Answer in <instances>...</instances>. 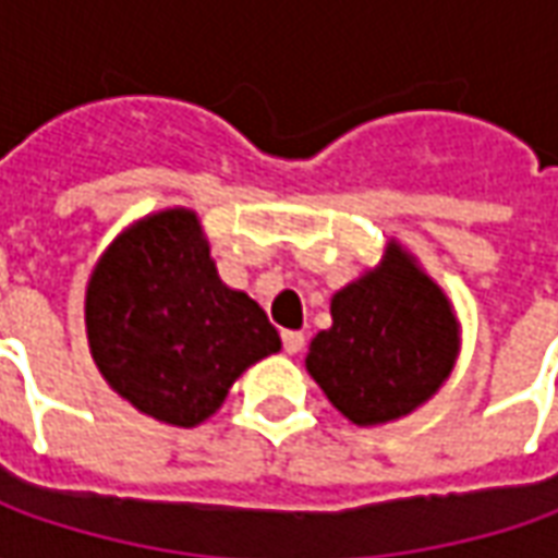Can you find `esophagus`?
Wrapping results in <instances>:
<instances>
[{
	"instance_id": "esophagus-1",
	"label": "esophagus",
	"mask_w": 558,
	"mask_h": 558,
	"mask_svg": "<svg viewBox=\"0 0 558 558\" xmlns=\"http://www.w3.org/2000/svg\"><path fill=\"white\" fill-rule=\"evenodd\" d=\"M306 343V337H303L301 330H282V345H286L288 355H298Z\"/></svg>"
}]
</instances>
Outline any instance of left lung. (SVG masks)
<instances>
[{
  "label": "left lung",
  "mask_w": 558,
  "mask_h": 558,
  "mask_svg": "<svg viewBox=\"0 0 558 558\" xmlns=\"http://www.w3.org/2000/svg\"><path fill=\"white\" fill-rule=\"evenodd\" d=\"M330 318L310 343L306 371L355 425L413 413L459 355V322L444 291L395 242L379 270L333 294Z\"/></svg>",
  "instance_id": "8db88e82"
}]
</instances>
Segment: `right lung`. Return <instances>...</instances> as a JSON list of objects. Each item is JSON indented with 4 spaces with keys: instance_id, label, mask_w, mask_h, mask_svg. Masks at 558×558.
<instances>
[{
    "instance_id": "add662e5",
    "label": "right lung",
    "mask_w": 558,
    "mask_h": 558,
    "mask_svg": "<svg viewBox=\"0 0 558 558\" xmlns=\"http://www.w3.org/2000/svg\"><path fill=\"white\" fill-rule=\"evenodd\" d=\"M84 313L111 389L182 428L213 416L248 364L282 349L267 313L218 279L187 209L142 218L111 242L90 276Z\"/></svg>"
}]
</instances>
